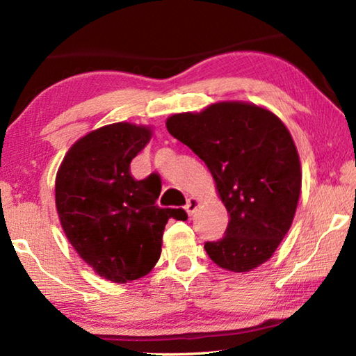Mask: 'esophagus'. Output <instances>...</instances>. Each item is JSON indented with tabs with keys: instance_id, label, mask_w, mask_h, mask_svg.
Masks as SVG:
<instances>
[{
	"instance_id": "1",
	"label": "esophagus",
	"mask_w": 356,
	"mask_h": 356,
	"mask_svg": "<svg viewBox=\"0 0 356 356\" xmlns=\"http://www.w3.org/2000/svg\"><path fill=\"white\" fill-rule=\"evenodd\" d=\"M197 207H200V200H196V197H190V200L186 201L185 210H186V213H188V215H193L196 212Z\"/></svg>"
}]
</instances>
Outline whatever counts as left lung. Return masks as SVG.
Returning <instances> with one entry per match:
<instances>
[{"label":"left lung","mask_w":356,"mask_h":356,"mask_svg":"<svg viewBox=\"0 0 356 356\" xmlns=\"http://www.w3.org/2000/svg\"><path fill=\"white\" fill-rule=\"evenodd\" d=\"M166 129L207 165L229 213L222 238L204 245L209 257L237 273L268 261L291 229L301 190L286 125L261 106L220 102L174 114Z\"/></svg>","instance_id":"1"}]
</instances>
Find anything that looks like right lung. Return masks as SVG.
<instances>
[{
    "mask_svg": "<svg viewBox=\"0 0 356 356\" xmlns=\"http://www.w3.org/2000/svg\"><path fill=\"white\" fill-rule=\"evenodd\" d=\"M150 134L129 122L105 125L78 140L56 174V209L70 245L95 273L119 284L154 268L168 220L186 215L156 206L161 186L130 174Z\"/></svg>",
    "mask_w": 356,
    "mask_h": 356,
    "instance_id": "obj_1",
    "label": "right lung"
}]
</instances>
